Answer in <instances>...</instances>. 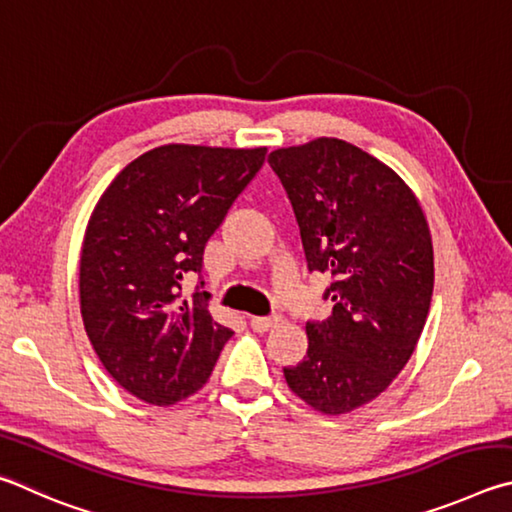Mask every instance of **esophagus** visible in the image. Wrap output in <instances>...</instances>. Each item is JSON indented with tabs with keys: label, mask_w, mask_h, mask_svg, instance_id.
I'll list each match as a JSON object with an SVG mask.
<instances>
[{
	"label": "esophagus",
	"mask_w": 512,
	"mask_h": 512,
	"mask_svg": "<svg viewBox=\"0 0 512 512\" xmlns=\"http://www.w3.org/2000/svg\"><path fill=\"white\" fill-rule=\"evenodd\" d=\"M249 324L256 330V333H267V330L279 324V317H251Z\"/></svg>",
	"instance_id": "1"
}]
</instances>
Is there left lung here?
Masks as SVG:
<instances>
[{"instance_id":"left-lung-1","label":"left lung","mask_w":512,"mask_h":512,"mask_svg":"<svg viewBox=\"0 0 512 512\" xmlns=\"http://www.w3.org/2000/svg\"><path fill=\"white\" fill-rule=\"evenodd\" d=\"M297 215L310 272L330 274L333 315L308 321V353L288 387L328 416L366 405L405 369L425 328L434 247L416 195L342 139L270 152Z\"/></svg>"}]
</instances>
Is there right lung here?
<instances>
[{"instance_id": "1", "label": "right lung", "mask_w": 512, "mask_h": 512, "mask_svg": "<svg viewBox=\"0 0 512 512\" xmlns=\"http://www.w3.org/2000/svg\"><path fill=\"white\" fill-rule=\"evenodd\" d=\"M267 148L168 143L105 188L80 251V315L98 360L143 402L168 407L202 389L233 330L206 310V240L256 177Z\"/></svg>"}]
</instances>
